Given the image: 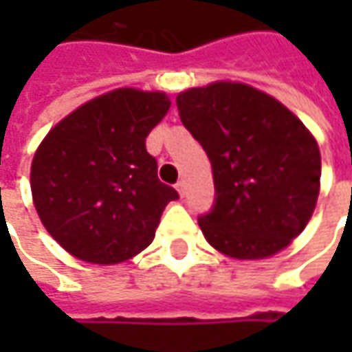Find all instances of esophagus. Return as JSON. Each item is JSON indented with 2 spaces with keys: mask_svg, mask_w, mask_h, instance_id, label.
<instances>
[{
  "mask_svg": "<svg viewBox=\"0 0 352 352\" xmlns=\"http://www.w3.org/2000/svg\"><path fill=\"white\" fill-rule=\"evenodd\" d=\"M176 190H178V194H180V196H186V182H184V180H180V182L176 184Z\"/></svg>",
  "mask_w": 352,
  "mask_h": 352,
  "instance_id": "1",
  "label": "esophagus"
}]
</instances>
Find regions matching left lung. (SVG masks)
<instances>
[{
	"label": "left lung",
	"mask_w": 352,
	"mask_h": 352,
	"mask_svg": "<svg viewBox=\"0 0 352 352\" xmlns=\"http://www.w3.org/2000/svg\"><path fill=\"white\" fill-rule=\"evenodd\" d=\"M176 105L211 162L215 199L197 217L208 243L235 258H263L288 247L319 194L321 155L304 123L245 84L192 88Z\"/></svg>",
	"instance_id": "8db88e82"
}]
</instances>
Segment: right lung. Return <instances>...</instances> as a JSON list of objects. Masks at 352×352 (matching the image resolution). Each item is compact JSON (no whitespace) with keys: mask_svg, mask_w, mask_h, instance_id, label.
Segmentation results:
<instances>
[{"mask_svg":"<svg viewBox=\"0 0 352 352\" xmlns=\"http://www.w3.org/2000/svg\"><path fill=\"white\" fill-rule=\"evenodd\" d=\"M160 91L121 88L62 119L36 148L31 190L54 241L80 261L117 264L146 249L178 192L156 176L146 137L166 116Z\"/></svg>","mask_w":352,"mask_h":352,"instance_id":"obj_1","label":"right lung"}]
</instances>
